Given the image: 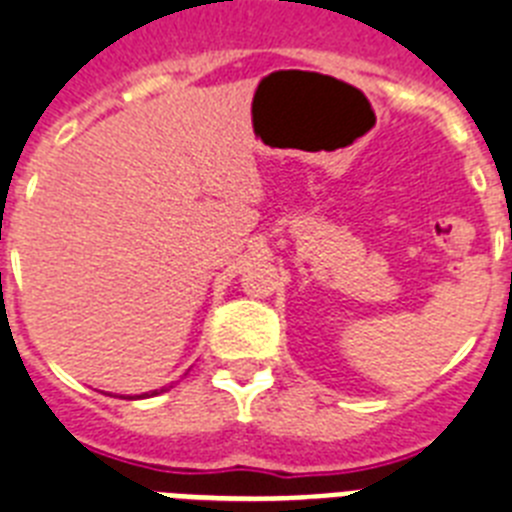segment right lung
<instances>
[{
    "instance_id": "obj_1",
    "label": "right lung",
    "mask_w": 512,
    "mask_h": 512,
    "mask_svg": "<svg viewBox=\"0 0 512 512\" xmlns=\"http://www.w3.org/2000/svg\"><path fill=\"white\" fill-rule=\"evenodd\" d=\"M145 395H148V393H145Z\"/></svg>"
}]
</instances>
